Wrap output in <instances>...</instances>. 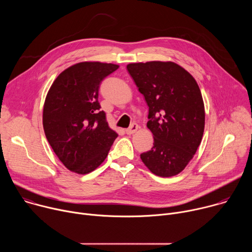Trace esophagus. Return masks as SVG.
Instances as JSON below:
<instances>
[{
	"label": "esophagus",
	"mask_w": 252,
	"mask_h": 252,
	"mask_svg": "<svg viewBox=\"0 0 252 252\" xmlns=\"http://www.w3.org/2000/svg\"><path fill=\"white\" fill-rule=\"evenodd\" d=\"M137 129H138V126H137L136 124H132L130 127H128V128L126 129V132L127 134H133Z\"/></svg>",
	"instance_id": "1"
}]
</instances>
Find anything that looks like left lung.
<instances>
[{
  "label": "left lung",
  "instance_id": "obj_1",
  "mask_svg": "<svg viewBox=\"0 0 252 252\" xmlns=\"http://www.w3.org/2000/svg\"><path fill=\"white\" fill-rule=\"evenodd\" d=\"M126 68L149 105L147 126L155 140L140 158L154 174L174 176L192 159L202 139L205 112L199 87L173 62L132 63Z\"/></svg>",
  "mask_w": 252,
  "mask_h": 252
}]
</instances>
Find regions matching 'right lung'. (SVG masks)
I'll return each mask as SVG.
<instances>
[{
    "instance_id": "add662e5",
    "label": "right lung",
    "mask_w": 252,
    "mask_h": 252,
    "mask_svg": "<svg viewBox=\"0 0 252 252\" xmlns=\"http://www.w3.org/2000/svg\"><path fill=\"white\" fill-rule=\"evenodd\" d=\"M119 64L81 62L52 84L44 103L43 126L54 153L70 171L87 174L106 158L118 133L97 100L102 80Z\"/></svg>"
}]
</instances>
